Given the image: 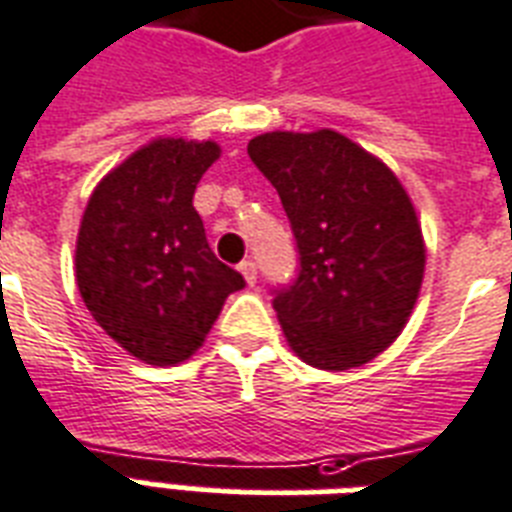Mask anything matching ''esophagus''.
I'll use <instances>...</instances> for the list:
<instances>
[{
  "mask_svg": "<svg viewBox=\"0 0 512 512\" xmlns=\"http://www.w3.org/2000/svg\"><path fill=\"white\" fill-rule=\"evenodd\" d=\"M240 275L245 277V283L248 285H256V277H259V272H256V264H253L251 259H245L243 264H240Z\"/></svg>",
  "mask_w": 512,
  "mask_h": 512,
  "instance_id": "esophagus-1",
  "label": "esophagus"
}]
</instances>
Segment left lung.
Masks as SVG:
<instances>
[{
    "label": "left lung",
    "instance_id": "1",
    "mask_svg": "<svg viewBox=\"0 0 512 512\" xmlns=\"http://www.w3.org/2000/svg\"><path fill=\"white\" fill-rule=\"evenodd\" d=\"M248 154L291 221L299 277L275 312L307 366L347 371L384 352L406 328L425 277L414 202L379 157L336 130H272Z\"/></svg>",
    "mask_w": 512,
    "mask_h": 512
}]
</instances>
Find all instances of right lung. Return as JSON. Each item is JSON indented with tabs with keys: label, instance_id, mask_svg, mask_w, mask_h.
Returning a JSON list of instances; mask_svg holds the SVG:
<instances>
[{
	"label": "right lung",
	"instance_id": "1",
	"mask_svg": "<svg viewBox=\"0 0 512 512\" xmlns=\"http://www.w3.org/2000/svg\"><path fill=\"white\" fill-rule=\"evenodd\" d=\"M216 141L154 138L109 170L87 200L74 272L95 323L133 358L176 366L200 350L243 275L205 240L194 189Z\"/></svg>",
	"mask_w": 512,
	"mask_h": 512
}]
</instances>
